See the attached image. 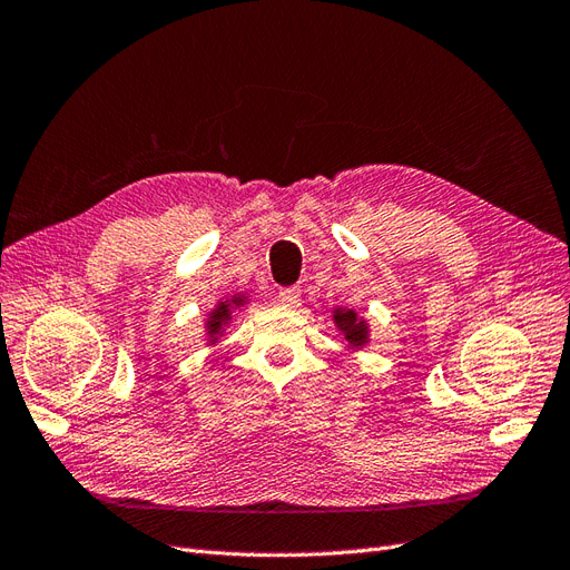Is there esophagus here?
I'll return each mask as SVG.
<instances>
[{
	"instance_id": "34e87169",
	"label": "esophagus",
	"mask_w": 570,
	"mask_h": 570,
	"mask_svg": "<svg viewBox=\"0 0 570 570\" xmlns=\"http://www.w3.org/2000/svg\"><path fill=\"white\" fill-rule=\"evenodd\" d=\"M279 303H284V305H288V307H294V305H298L301 303V288L298 286H288V288H282L279 291Z\"/></svg>"
}]
</instances>
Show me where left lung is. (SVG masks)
I'll list each match as a JSON object with an SVG mask.
<instances>
[{"label":"left lung","instance_id":"8db88e82","mask_svg":"<svg viewBox=\"0 0 570 570\" xmlns=\"http://www.w3.org/2000/svg\"><path fill=\"white\" fill-rule=\"evenodd\" d=\"M334 324H336V330L348 341V346H353V348H363L370 341L367 320L357 317V313L351 311V307H336Z\"/></svg>","mask_w":570,"mask_h":570}]
</instances>
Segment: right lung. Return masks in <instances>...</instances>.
Segmentation results:
<instances>
[{
	"label": "right lung",
	"mask_w": 570,
	"mask_h": 570,
	"mask_svg": "<svg viewBox=\"0 0 570 570\" xmlns=\"http://www.w3.org/2000/svg\"><path fill=\"white\" fill-rule=\"evenodd\" d=\"M240 305H246V296L236 294V296H232L229 301H222V303L215 307V311L209 313V317H207V322H205V332H207V336H209V344H217V338L224 334V327L232 322L234 311H236V307H240Z\"/></svg>",
	"instance_id": "add662e5"
}]
</instances>
